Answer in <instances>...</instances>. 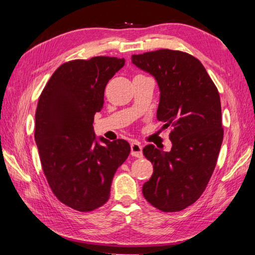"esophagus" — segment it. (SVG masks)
Segmentation results:
<instances>
[{"label": "esophagus", "instance_id": "34e87169", "mask_svg": "<svg viewBox=\"0 0 255 255\" xmlns=\"http://www.w3.org/2000/svg\"><path fill=\"white\" fill-rule=\"evenodd\" d=\"M131 155L135 157H141L143 156V146H141L138 141H132L130 144Z\"/></svg>", "mask_w": 255, "mask_h": 255}]
</instances>
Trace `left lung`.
Here are the masks:
<instances>
[{
  "instance_id": "1",
  "label": "left lung",
  "mask_w": 255,
  "mask_h": 255,
  "mask_svg": "<svg viewBox=\"0 0 255 255\" xmlns=\"http://www.w3.org/2000/svg\"><path fill=\"white\" fill-rule=\"evenodd\" d=\"M131 62L156 80V117L172 128L170 152L143 149L154 169L143 195L155 208L180 211L199 199L215 170L224 136L218 90L200 60L183 51H149Z\"/></svg>"
}]
</instances>
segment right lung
<instances>
[{
	"label": "right lung",
	"mask_w": 255,
	"mask_h": 255,
	"mask_svg": "<svg viewBox=\"0 0 255 255\" xmlns=\"http://www.w3.org/2000/svg\"><path fill=\"white\" fill-rule=\"evenodd\" d=\"M124 65V58L107 56L71 60L54 72L38 101L34 139L42 170L57 199L75 210L106 204L130 153L128 141L98 138L92 126L106 85Z\"/></svg>",
	"instance_id": "add662e5"
}]
</instances>
